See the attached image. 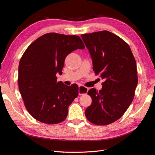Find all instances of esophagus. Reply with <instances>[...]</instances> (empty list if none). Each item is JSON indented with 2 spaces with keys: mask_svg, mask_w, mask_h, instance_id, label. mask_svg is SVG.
<instances>
[{
  "mask_svg": "<svg viewBox=\"0 0 155 155\" xmlns=\"http://www.w3.org/2000/svg\"><path fill=\"white\" fill-rule=\"evenodd\" d=\"M88 91V88L83 86H79L78 89V94L80 95H82L84 94H86Z\"/></svg>",
  "mask_w": 155,
  "mask_h": 155,
  "instance_id": "34e87169",
  "label": "esophagus"
}]
</instances>
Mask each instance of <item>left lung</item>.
<instances>
[{
  "label": "left lung",
  "mask_w": 155,
  "mask_h": 155,
  "mask_svg": "<svg viewBox=\"0 0 155 155\" xmlns=\"http://www.w3.org/2000/svg\"><path fill=\"white\" fill-rule=\"evenodd\" d=\"M81 37L90 51L95 75L104 80L102 90L88 91L92 103L85 115L95 125H109L122 117L134 99L138 81L136 60L129 45L108 31Z\"/></svg>",
  "instance_id": "left-lung-1"
}]
</instances>
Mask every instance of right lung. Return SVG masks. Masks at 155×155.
Instances as JSON below:
<instances>
[{"label":"right lung","instance_id":"obj_1","mask_svg":"<svg viewBox=\"0 0 155 155\" xmlns=\"http://www.w3.org/2000/svg\"><path fill=\"white\" fill-rule=\"evenodd\" d=\"M84 48L78 36L47 33L25 51L19 65V88L26 110L36 120L57 124L67 117L69 106L78 95V86L58 82L56 73H61L69 53Z\"/></svg>","mask_w":155,"mask_h":155}]
</instances>
